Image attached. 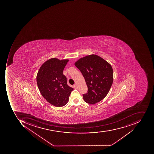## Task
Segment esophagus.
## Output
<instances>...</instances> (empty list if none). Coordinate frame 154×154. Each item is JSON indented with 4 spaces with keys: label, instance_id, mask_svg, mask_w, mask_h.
Returning a JSON list of instances; mask_svg holds the SVG:
<instances>
[{
    "label": "esophagus",
    "instance_id": "34e87169",
    "mask_svg": "<svg viewBox=\"0 0 154 154\" xmlns=\"http://www.w3.org/2000/svg\"><path fill=\"white\" fill-rule=\"evenodd\" d=\"M73 88L75 89L78 88V85L76 84H75V85H73Z\"/></svg>",
    "mask_w": 154,
    "mask_h": 154
}]
</instances>
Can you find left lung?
Listing matches in <instances>:
<instances>
[{"label": "left lung", "mask_w": 154, "mask_h": 154, "mask_svg": "<svg viewBox=\"0 0 154 154\" xmlns=\"http://www.w3.org/2000/svg\"><path fill=\"white\" fill-rule=\"evenodd\" d=\"M75 65L82 72L88 86V93L83 95L85 101L93 105L103 100L113 81L111 64L99 55L93 54L81 58Z\"/></svg>", "instance_id": "1"}]
</instances>
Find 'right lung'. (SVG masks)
<instances>
[{
	"mask_svg": "<svg viewBox=\"0 0 154 154\" xmlns=\"http://www.w3.org/2000/svg\"><path fill=\"white\" fill-rule=\"evenodd\" d=\"M69 61L52 58L43 63L37 72L36 82L42 95L54 106L66 105L73 89L67 85L66 77L63 75Z\"/></svg>",
	"mask_w": 154,
	"mask_h": 154,
	"instance_id": "obj_1",
	"label": "right lung"
}]
</instances>
